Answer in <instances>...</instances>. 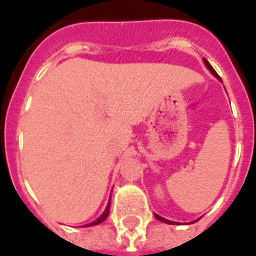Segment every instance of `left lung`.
Segmentation results:
<instances>
[{"label": "left lung", "instance_id": "1", "mask_svg": "<svg viewBox=\"0 0 256 256\" xmlns=\"http://www.w3.org/2000/svg\"><path fill=\"white\" fill-rule=\"evenodd\" d=\"M203 61H204V65H206V66H207V69L210 70L211 73L214 74L215 77H218V78H219V76H218V74H216V72H215V70H214V68H212V66H211V65H210V64H208V61H207V60H203ZM156 219H158V220H160V222L168 223V224H171V223H172V222H170V220H168V219H164V218H162V216H160V215H156Z\"/></svg>", "mask_w": 256, "mask_h": 256}]
</instances>
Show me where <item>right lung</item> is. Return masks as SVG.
<instances>
[{
  "instance_id": "add662e5",
  "label": "right lung",
  "mask_w": 256,
  "mask_h": 256,
  "mask_svg": "<svg viewBox=\"0 0 256 256\" xmlns=\"http://www.w3.org/2000/svg\"><path fill=\"white\" fill-rule=\"evenodd\" d=\"M108 211H110V203L108 204V207H106V210L104 211V214L100 215V218L96 219V220H94L92 223H90V224H88V226H96V224H100V222H104V219L108 218Z\"/></svg>"
}]
</instances>
